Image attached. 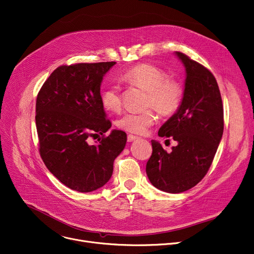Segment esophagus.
<instances>
[{"label":"esophagus","instance_id":"obj_1","mask_svg":"<svg viewBox=\"0 0 254 254\" xmlns=\"http://www.w3.org/2000/svg\"><path fill=\"white\" fill-rule=\"evenodd\" d=\"M137 139H140L139 136L137 135H133V134H127V142H132V141H134V140H137Z\"/></svg>","mask_w":254,"mask_h":254}]
</instances>
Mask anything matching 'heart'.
Instances as JSON below:
<instances>
[{
    "label": "heart",
    "mask_w": 254,
    "mask_h": 254,
    "mask_svg": "<svg viewBox=\"0 0 254 254\" xmlns=\"http://www.w3.org/2000/svg\"><path fill=\"white\" fill-rule=\"evenodd\" d=\"M123 80L129 86L148 92L147 107H153L163 117H171L179 109L183 97L181 84L168 78V74L150 64H136L123 74ZM103 106L109 111H119L123 105L121 89L118 85L107 86L101 94ZM153 109L144 112L127 111L118 120L117 126L132 133H145L157 123Z\"/></svg>",
    "instance_id": "b5f03b06"
}]
</instances>
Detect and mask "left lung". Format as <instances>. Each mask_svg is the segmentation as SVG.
<instances>
[{"label": "left lung", "instance_id": "8db88e82", "mask_svg": "<svg viewBox=\"0 0 254 254\" xmlns=\"http://www.w3.org/2000/svg\"><path fill=\"white\" fill-rule=\"evenodd\" d=\"M187 71L181 105L160 127L159 136L178 144L167 153L152 140L146 172L155 188L179 193L194 186L209 171L224 130V109L216 78L199 63L176 52ZM169 141V140H168Z\"/></svg>", "mask_w": 254, "mask_h": 254}]
</instances>
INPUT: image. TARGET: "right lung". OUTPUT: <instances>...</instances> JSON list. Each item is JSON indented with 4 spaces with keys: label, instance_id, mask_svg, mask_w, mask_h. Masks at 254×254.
I'll return each instance as SVG.
<instances>
[{
    "label": "right lung",
    "instance_id": "right-lung-1",
    "mask_svg": "<svg viewBox=\"0 0 254 254\" xmlns=\"http://www.w3.org/2000/svg\"><path fill=\"white\" fill-rule=\"evenodd\" d=\"M115 62L64 64L51 74L36 98L39 154L48 169L68 189L90 192L110 179L113 161L127 133L111 127L100 95L103 76ZM101 134L91 145L88 137Z\"/></svg>",
    "mask_w": 254,
    "mask_h": 254
}]
</instances>
